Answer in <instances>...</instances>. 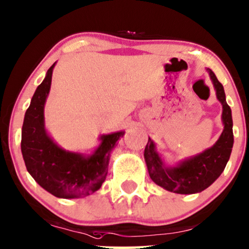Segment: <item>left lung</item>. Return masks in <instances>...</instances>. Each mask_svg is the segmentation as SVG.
<instances>
[{"mask_svg": "<svg viewBox=\"0 0 249 249\" xmlns=\"http://www.w3.org/2000/svg\"><path fill=\"white\" fill-rule=\"evenodd\" d=\"M209 75L216 89L218 101L222 103L223 112L222 120L224 130L218 141L205 152L183 161L177 167H164L159 154L154 150L153 142L148 138L144 151L148 174L152 180L161 188L179 195H192L201 192L218 178L223 173L233 146V131H232L231 108L225 101V92L222 83L212 70Z\"/></svg>", "mask_w": 249, "mask_h": 249, "instance_id": "left-lung-1", "label": "left lung"}]
</instances>
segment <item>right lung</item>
Returning a JSON list of instances; mask_svg holds the SVG:
<instances>
[{
	"label": "right lung",
	"mask_w": 249,
	"mask_h": 249,
	"mask_svg": "<svg viewBox=\"0 0 249 249\" xmlns=\"http://www.w3.org/2000/svg\"><path fill=\"white\" fill-rule=\"evenodd\" d=\"M53 66L48 70L25 113L21 129V153L35 182L58 198H77L95 192L107 175L109 153L124 132L103 135L102 144L90 157L64 151L44 129V103L49 93Z\"/></svg>",
	"instance_id": "obj_1"
}]
</instances>
